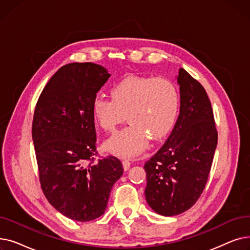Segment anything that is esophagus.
<instances>
[{"instance_id": "esophagus-1", "label": "esophagus", "mask_w": 250, "mask_h": 250, "mask_svg": "<svg viewBox=\"0 0 250 250\" xmlns=\"http://www.w3.org/2000/svg\"><path fill=\"white\" fill-rule=\"evenodd\" d=\"M130 164H132V163H130V161H129L128 159H125V160L123 161L124 169H125V170H127V169L130 167Z\"/></svg>"}]
</instances>
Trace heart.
Returning a JSON list of instances; mask_svg holds the SVG:
<instances>
[{"mask_svg": "<svg viewBox=\"0 0 250 250\" xmlns=\"http://www.w3.org/2000/svg\"><path fill=\"white\" fill-rule=\"evenodd\" d=\"M112 98L96 96L92 113L98 125L112 133L125 122L129 125L104 144L107 151L133 157L146 148L149 137L160 140L174 127L180 111L178 86L166 78L130 76L111 89Z\"/></svg>", "mask_w": 250, "mask_h": 250, "instance_id": "heart-1", "label": "heart"}]
</instances>
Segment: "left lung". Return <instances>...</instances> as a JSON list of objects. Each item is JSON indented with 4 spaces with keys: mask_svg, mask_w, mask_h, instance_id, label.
Segmentation results:
<instances>
[{
    "mask_svg": "<svg viewBox=\"0 0 250 250\" xmlns=\"http://www.w3.org/2000/svg\"><path fill=\"white\" fill-rule=\"evenodd\" d=\"M180 113L162 147L145 163L148 205L163 216L188 211L207 185L218 143L211 101L202 84L179 69Z\"/></svg>",
    "mask_w": 250,
    "mask_h": 250,
    "instance_id": "left-lung-1",
    "label": "left lung"
}]
</instances>
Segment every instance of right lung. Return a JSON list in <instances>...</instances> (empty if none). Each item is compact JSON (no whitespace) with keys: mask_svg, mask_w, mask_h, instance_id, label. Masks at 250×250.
Instances as JSON below:
<instances>
[{"mask_svg":"<svg viewBox=\"0 0 250 250\" xmlns=\"http://www.w3.org/2000/svg\"><path fill=\"white\" fill-rule=\"evenodd\" d=\"M109 77L93 62L64 64L45 85L34 110L32 139L42 189L52 207L75 221L103 215L124 172L114 156L95 160L92 104Z\"/></svg>","mask_w":250,"mask_h":250,"instance_id":"right-lung-1","label":"right lung"}]
</instances>
